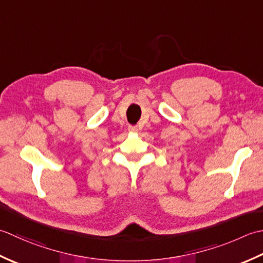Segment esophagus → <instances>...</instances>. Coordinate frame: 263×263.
<instances>
[{"mask_svg":"<svg viewBox=\"0 0 263 263\" xmlns=\"http://www.w3.org/2000/svg\"><path fill=\"white\" fill-rule=\"evenodd\" d=\"M128 130L132 132V133H136L138 129H137L136 126H129V127H128Z\"/></svg>","mask_w":263,"mask_h":263,"instance_id":"obj_1","label":"esophagus"}]
</instances>
